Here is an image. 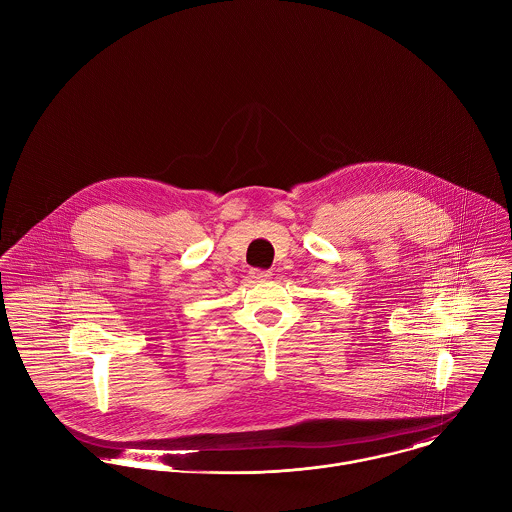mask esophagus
I'll return each instance as SVG.
<instances>
[{
	"mask_svg": "<svg viewBox=\"0 0 512 512\" xmlns=\"http://www.w3.org/2000/svg\"><path fill=\"white\" fill-rule=\"evenodd\" d=\"M249 277H251L253 283H263V281L271 279L273 273H271V271H261V269H251V271H249Z\"/></svg>",
	"mask_w": 512,
	"mask_h": 512,
	"instance_id": "esophagus-1",
	"label": "esophagus"
}]
</instances>
